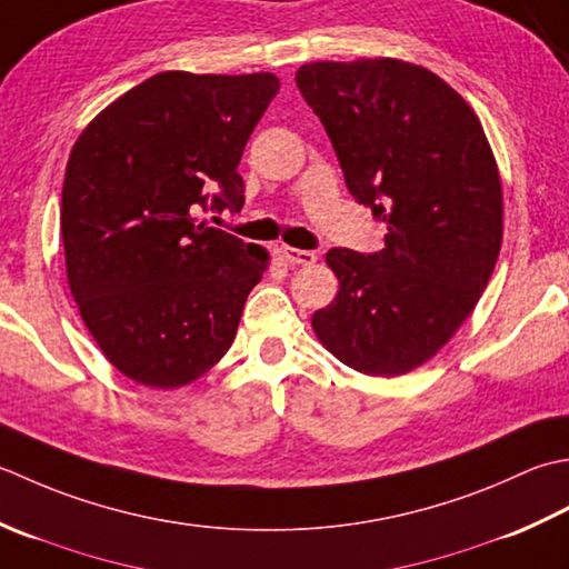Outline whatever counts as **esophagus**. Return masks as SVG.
I'll list each match as a JSON object with an SVG mask.
<instances>
[{
	"label": "esophagus",
	"mask_w": 569,
	"mask_h": 569,
	"mask_svg": "<svg viewBox=\"0 0 569 569\" xmlns=\"http://www.w3.org/2000/svg\"><path fill=\"white\" fill-rule=\"evenodd\" d=\"M282 254H284V260L289 262V264H315L317 262V252H311V250H299V248H282Z\"/></svg>",
	"instance_id": "1"
}]
</instances>
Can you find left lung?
<instances>
[{"mask_svg":"<svg viewBox=\"0 0 569 569\" xmlns=\"http://www.w3.org/2000/svg\"><path fill=\"white\" fill-rule=\"evenodd\" d=\"M297 86L317 112L358 203L386 248L327 252L339 277L311 329L366 376L430 361L489 284L503 240V187L477 112L427 68L400 58L315 61Z\"/></svg>","mask_w":569,"mask_h":569,"instance_id":"left-lung-1","label":"left lung"}]
</instances>
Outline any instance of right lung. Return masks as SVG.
Masks as SVG:
<instances>
[{
	"label": "right lung",
	"instance_id": "add662e5",
	"mask_svg": "<svg viewBox=\"0 0 569 569\" xmlns=\"http://www.w3.org/2000/svg\"><path fill=\"white\" fill-rule=\"evenodd\" d=\"M277 90L262 71H164L76 139L61 196L68 287L102 356L139 386L208 373L268 270V250L193 213L246 201L238 164Z\"/></svg>",
	"mask_w": 569,
	"mask_h": 569
}]
</instances>
